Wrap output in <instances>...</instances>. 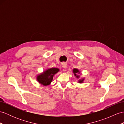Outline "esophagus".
<instances>
[{
    "label": "esophagus",
    "instance_id": "esophagus-1",
    "mask_svg": "<svg viewBox=\"0 0 124 124\" xmlns=\"http://www.w3.org/2000/svg\"><path fill=\"white\" fill-rule=\"evenodd\" d=\"M62 67L63 68L66 69V68H67V64H66V63H65V62L62 63Z\"/></svg>",
    "mask_w": 124,
    "mask_h": 124
}]
</instances>
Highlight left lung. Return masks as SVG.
Returning <instances> with one entry per match:
<instances>
[{
	"label": "left lung",
	"mask_w": 124,
	"mask_h": 124,
	"mask_svg": "<svg viewBox=\"0 0 124 124\" xmlns=\"http://www.w3.org/2000/svg\"><path fill=\"white\" fill-rule=\"evenodd\" d=\"M73 73L74 74V75L76 77V78H79V76L78 75V74H79L80 73V72L79 71V70H78V69H76V68H74L73 69ZM84 78H82V79H79V80H78V83H83V81L84 80Z\"/></svg>",
	"instance_id": "8db88e82"
}]
</instances>
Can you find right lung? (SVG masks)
<instances>
[{"mask_svg":"<svg viewBox=\"0 0 124 124\" xmlns=\"http://www.w3.org/2000/svg\"><path fill=\"white\" fill-rule=\"evenodd\" d=\"M59 71L58 68H52L47 69L43 73L37 75V80L39 84L44 86L49 85L53 79V77Z\"/></svg>","mask_w":124,"mask_h":124,"instance_id":"right-lung-1","label":"right lung"}]
</instances>
